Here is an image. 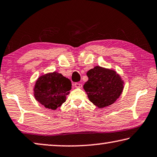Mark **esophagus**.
<instances>
[{
	"mask_svg": "<svg viewBox=\"0 0 157 157\" xmlns=\"http://www.w3.org/2000/svg\"><path fill=\"white\" fill-rule=\"evenodd\" d=\"M74 86H75L76 88H82V84L80 83H78V82H77V83H74Z\"/></svg>",
	"mask_w": 157,
	"mask_h": 157,
	"instance_id": "esophagus-1",
	"label": "esophagus"
}]
</instances>
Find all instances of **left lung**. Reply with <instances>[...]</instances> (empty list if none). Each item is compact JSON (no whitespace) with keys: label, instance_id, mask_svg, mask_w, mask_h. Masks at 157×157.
Listing matches in <instances>:
<instances>
[{"label":"left lung","instance_id":"obj_1","mask_svg":"<svg viewBox=\"0 0 157 157\" xmlns=\"http://www.w3.org/2000/svg\"><path fill=\"white\" fill-rule=\"evenodd\" d=\"M88 81L83 86L88 98L98 108L108 107L120 97L124 89V81L112 69L100 66L87 72Z\"/></svg>","mask_w":157,"mask_h":157}]
</instances>
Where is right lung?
Listing matches in <instances>:
<instances>
[{
  "mask_svg": "<svg viewBox=\"0 0 157 157\" xmlns=\"http://www.w3.org/2000/svg\"><path fill=\"white\" fill-rule=\"evenodd\" d=\"M71 82L62 74L53 72L40 76L33 88L34 98L48 109L55 110L66 101Z\"/></svg>",
  "mask_w": 157,
  "mask_h": 157,
  "instance_id": "right-lung-1",
  "label": "right lung"
}]
</instances>
